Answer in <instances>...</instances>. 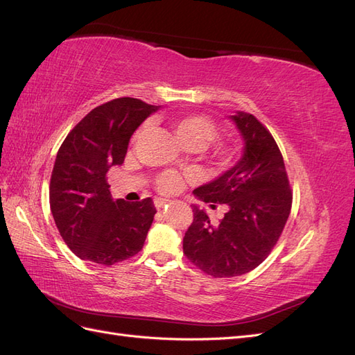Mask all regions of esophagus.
Returning a JSON list of instances; mask_svg holds the SVG:
<instances>
[{
	"label": "esophagus",
	"instance_id": "esophagus-1",
	"mask_svg": "<svg viewBox=\"0 0 355 355\" xmlns=\"http://www.w3.org/2000/svg\"><path fill=\"white\" fill-rule=\"evenodd\" d=\"M167 202H168V200H166V198H155V200H154V204H155V207H157L158 210L163 209Z\"/></svg>",
	"mask_w": 355,
	"mask_h": 355
}]
</instances>
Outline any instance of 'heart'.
I'll use <instances>...</instances> for the list:
<instances>
[{
    "label": "heart",
    "instance_id": "1",
    "mask_svg": "<svg viewBox=\"0 0 355 355\" xmlns=\"http://www.w3.org/2000/svg\"><path fill=\"white\" fill-rule=\"evenodd\" d=\"M179 142L191 148H200L210 144L218 135L216 124L206 115H187L180 116L175 124ZM213 157L220 167H230L235 161V151L231 145L218 144L213 149ZM155 185L161 192H175L180 188L182 179L175 171H167L161 175Z\"/></svg>",
    "mask_w": 355,
    "mask_h": 355
}]
</instances>
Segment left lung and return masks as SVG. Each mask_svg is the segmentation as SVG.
I'll use <instances>...</instances> for the list:
<instances>
[{
  "instance_id": "obj_1",
  "label": "left lung",
  "mask_w": 355,
  "mask_h": 355,
  "mask_svg": "<svg viewBox=\"0 0 355 355\" xmlns=\"http://www.w3.org/2000/svg\"><path fill=\"white\" fill-rule=\"evenodd\" d=\"M244 139V154L232 168L194 191L204 202L228 204L213 225L207 213L192 207L184 253L211 277H237L261 265L283 232L292 209L284 159L270 130L252 114L231 115Z\"/></svg>"
}]
</instances>
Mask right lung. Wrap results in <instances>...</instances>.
<instances>
[{
  "label": "right lung",
  "instance_id": "right-lung-1",
  "mask_svg": "<svg viewBox=\"0 0 355 355\" xmlns=\"http://www.w3.org/2000/svg\"><path fill=\"white\" fill-rule=\"evenodd\" d=\"M158 110L118 98L92 110L60 145L50 179V209L63 241L83 261L114 265L142 250L157 213L151 198L114 201L106 182L121 166L136 128Z\"/></svg>",
  "mask_w": 355,
  "mask_h": 355
}]
</instances>
